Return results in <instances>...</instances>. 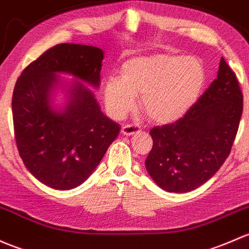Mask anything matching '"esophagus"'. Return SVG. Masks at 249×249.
<instances>
[{
    "label": "esophagus",
    "mask_w": 249,
    "mask_h": 249,
    "mask_svg": "<svg viewBox=\"0 0 249 249\" xmlns=\"http://www.w3.org/2000/svg\"><path fill=\"white\" fill-rule=\"evenodd\" d=\"M141 126L138 124H125L122 127V133L125 136H131L133 133L140 132Z\"/></svg>",
    "instance_id": "1"
}]
</instances>
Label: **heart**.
<instances>
[{"instance_id": "heart-1", "label": "heart", "mask_w": 249, "mask_h": 249, "mask_svg": "<svg viewBox=\"0 0 249 249\" xmlns=\"http://www.w3.org/2000/svg\"><path fill=\"white\" fill-rule=\"evenodd\" d=\"M203 63L193 57L154 54L127 61L122 78L111 77L105 85V103L112 117L122 119L141 105L154 122H177L197 101L205 83Z\"/></svg>"}]
</instances>
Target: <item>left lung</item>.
<instances>
[{
  "mask_svg": "<svg viewBox=\"0 0 249 249\" xmlns=\"http://www.w3.org/2000/svg\"><path fill=\"white\" fill-rule=\"evenodd\" d=\"M239 81L224 58L217 78L184 117L150 130L145 167L168 192L185 193L208 181L231 151L242 116Z\"/></svg>",
  "mask_w": 249,
  "mask_h": 249,
  "instance_id": "8db88e82",
  "label": "left lung"
}]
</instances>
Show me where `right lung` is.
I'll return each mask as SVG.
<instances>
[{"label": "right lung", "instance_id": "right-lung-1", "mask_svg": "<svg viewBox=\"0 0 249 249\" xmlns=\"http://www.w3.org/2000/svg\"><path fill=\"white\" fill-rule=\"evenodd\" d=\"M103 58V50L95 46L58 44L28 64L15 83L12 112L18 150L26 168L46 186L70 190L82 184L119 133V125L105 116L80 82L62 111L50 106L58 72L99 87Z\"/></svg>", "mask_w": 249, "mask_h": 249}]
</instances>
